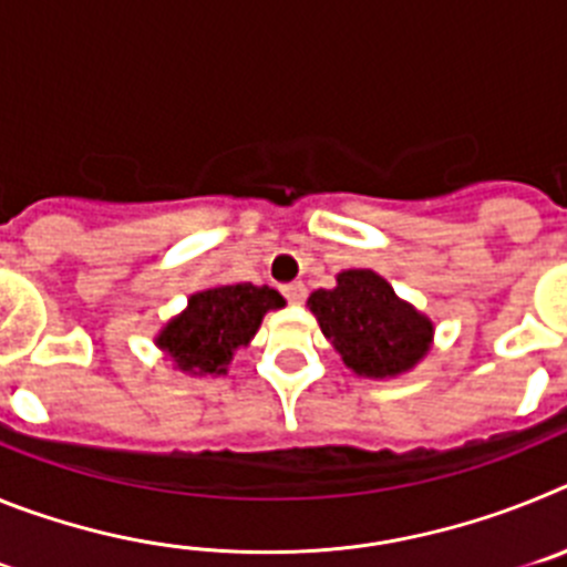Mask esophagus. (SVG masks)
<instances>
[{"instance_id":"esophagus-1","label":"esophagus","mask_w":567,"mask_h":567,"mask_svg":"<svg viewBox=\"0 0 567 567\" xmlns=\"http://www.w3.org/2000/svg\"><path fill=\"white\" fill-rule=\"evenodd\" d=\"M284 298H287L289 303H300V300L307 298V287H303L300 280H292V284L284 287Z\"/></svg>"}]
</instances>
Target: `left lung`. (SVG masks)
<instances>
[{
    "instance_id": "1",
    "label": "left lung",
    "mask_w": 567,
    "mask_h": 567,
    "mask_svg": "<svg viewBox=\"0 0 567 567\" xmlns=\"http://www.w3.org/2000/svg\"><path fill=\"white\" fill-rule=\"evenodd\" d=\"M307 307L343 363L360 378H398L425 358L434 323L394 295L372 269H346L332 289L309 295Z\"/></svg>"
}]
</instances>
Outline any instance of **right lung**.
Wrapping results in <instances>:
<instances>
[{"mask_svg":"<svg viewBox=\"0 0 567 567\" xmlns=\"http://www.w3.org/2000/svg\"><path fill=\"white\" fill-rule=\"evenodd\" d=\"M287 300L255 284L202 289L189 295L187 309L158 332L155 346L187 374H227L235 349L247 346L269 309Z\"/></svg>","mask_w":567,"mask_h":567,"instance_id":"add662e5","label":"right lung"}]
</instances>
